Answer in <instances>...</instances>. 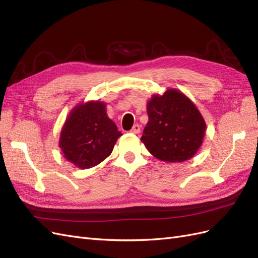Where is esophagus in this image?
Returning <instances> with one entry per match:
<instances>
[{"label": "esophagus", "mask_w": 258, "mask_h": 258, "mask_svg": "<svg viewBox=\"0 0 258 258\" xmlns=\"http://www.w3.org/2000/svg\"><path fill=\"white\" fill-rule=\"evenodd\" d=\"M140 130H141V128H140V126L139 124H135L134 127H132V129L130 130V132L131 134H135V135H138L139 132H140Z\"/></svg>", "instance_id": "1"}]
</instances>
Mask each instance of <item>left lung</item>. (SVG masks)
<instances>
[{"label":"left lung","mask_w":258,"mask_h":258,"mask_svg":"<svg viewBox=\"0 0 258 258\" xmlns=\"http://www.w3.org/2000/svg\"><path fill=\"white\" fill-rule=\"evenodd\" d=\"M141 141L154 157L166 162L192 158L206 136L207 124L192 101L176 89L153 95Z\"/></svg>","instance_id":"obj_1"}]
</instances>
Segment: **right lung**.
<instances>
[{
    "mask_svg": "<svg viewBox=\"0 0 258 258\" xmlns=\"http://www.w3.org/2000/svg\"><path fill=\"white\" fill-rule=\"evenodd\" d=\"M122 134L108 118L106 104L101 101L80 103L70 112L61 129L59 147L63 157L77 168L99 165L113 152Z\"/></svg>",
    "mask_w": 258,
    "mask_h": 258,
    "instance_id": "right-lung-1",
    "label": "right lung"
}]
</instances>
